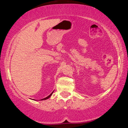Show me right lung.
I'll use <instances>...</instances> for the list:
<instances>
[{
  "label": "right lung",
  "instance_id": "add662e5",
  "mask_svg": "<svg viewBox=\"0 0 128 128\" xmlns=\"http://www.w3.org/2000/svg\"><path fill=\"white\" fill-rule=\"evenodd\" d=\"M54 92V90L52 92H51V94H50V95H49L48 96H47V97H46V98H43V99H41V100H46V99H48L49 98H50V97L51 96V95H52V94H53V92Z\"/></svg>",
  "mask_w": 128,
  "mask_h": 128
}]
</instances>
